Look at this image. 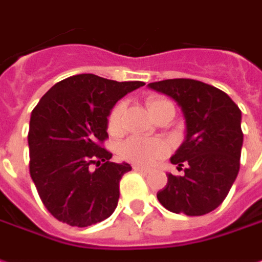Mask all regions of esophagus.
Returning <instances> with one entry per match:
<instances>
[{"instance_id": "esophagus-1", "label": "esophagus", "mask_w": 262, "mask_h": 262, "mask_svg": "<svg viewBox=\"0 0 262 262\" xmlns=\"http://www.w3.org/2000/svg\"><path fill=\"white\" fill-rule=\"evenodd\" d=\"M133 170H135V172H140V173H147V172H149V169L143 168V166H139V165H135V166H133Z\"/></svg>"}]
</instances>
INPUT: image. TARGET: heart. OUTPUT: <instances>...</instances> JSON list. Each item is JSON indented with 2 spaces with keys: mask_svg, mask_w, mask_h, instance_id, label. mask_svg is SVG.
Wrapping results in <instances>:
<instances>
[{
  "mask_svg": "<svg viewBox=\"0 0 262 262\" xmlns=\"http://www.w3.org/2000/svg\"><path fill=\"white\" fill-rule=\"evenodd\" d=\"M169 103L163 99H149L146 101L147 108L150 115L154 116L159 108ZM123 101L117 103L115 107L110 110L107 117V129L112 135H120L123 132V116H124ZM169 152V146L165 140L162 139H142V138H130L124 142L120 147V155L122 158L127 162H132L135 165H142V166H150L155 162L166 156Z\"/></svg>",
  "mask_w": 262,
  "mask_h": 262,
  "instance_id": "obj_1",
  "label": "heart"
}]
</instances>
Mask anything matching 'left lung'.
Returning <instances> with one entry per match:
<instances>
[{
    "mask_svg": "<svg viewBox=\"0 0 262 262\" xmlns=\"http://www.w3.org/2000/svg\"><path fill=\"white\" fill-rule=\"evenodd\" d=\"M149 87L172 97L186 120V139L170 158L183 175L168 173L158 199L170 212H211L227 198L239 172L241 110L228 94L198 80H162Z\"/></svg>",
    "mask_w": 262,
    "mask_h": 262,
    "instance_id": "8db88e82",
    "label": "left lung"
}]
</instances>
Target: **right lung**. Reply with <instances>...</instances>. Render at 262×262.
Returning <instances> with one entry per match:
<instances>
[{"instance_id": "1", "label": "right lung", "mask_w": 262, "mask_h": 262, "mask_svg": "<svg viewBox=\"0 0 262 262\" xmlns=\"http://www.w3.org/2000/svg\"><path fill=\"white\" fill-rule=\"evenodd\" d=\"M142 86L143 81L77 74L56 83L34 107L30 175L56 220L83 228L115 212L119 183L132 166L112 162L103 147L107 117L117 100Z\"/></svg>"}]
</instances>
